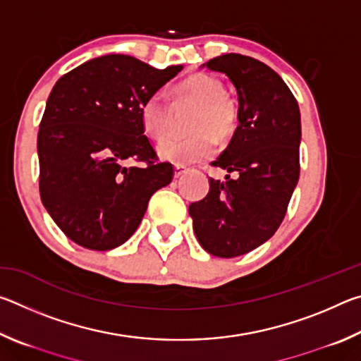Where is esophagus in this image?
<instances>
[{
    "label": "esophagus",
    "mask_w": 361,
    "mask_h": 361,
    "mask_svg": "<svg viewBox=\"0 0 361 361\" xmlns=\"http://www.w3.org/2000/svg\"><path fill=\"white\" fill-rule=\"evenodd\" d=\"M186 167L185 166H178V164H176L175 166V178H180V176L186 172Z\"/></svg>",
    "instance_id": "esophagus-1"
}]
</instances>
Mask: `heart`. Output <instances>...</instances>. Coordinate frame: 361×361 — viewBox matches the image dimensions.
<instances>
[{"mask_svg":"<svg viewBox=\"0 0 361 361\" xmlns=\"http://www.w3.org/2000/svg\"><path fill=\"white\" fill-rule=\"evenodd\" d=\"M175 103H191L195 109L189 119L186 138H167L159 145V156L178 166L212 157L216 140L229 138L239 124V106L219 79L207 73H194L173 87ZM140 119L151 138L162 140L170 132V106L161 94L151 95L140 108Z\"/></svg>","mask_w":361,"mask_h":361,"instance_id":"heart-1","label":"heart"}]
</instances>
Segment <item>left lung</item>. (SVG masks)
<instances>
[{"label": "left lung", "mask_w": 361, "mask_h": 361, "mask_svg": "<svg viewBox=\"0 0 361 361\" xmlns=\"http://www.w3.org/2000/svg\"><path fill=\"white\" fill-rule=\"evenodd\" d=\"M239 95V126L213 167L237 173L210 178L209 194L189 205L195 237L218 258L252 252L282 224L299 178L301 116L288 85L259 60L224 54L205 63Z\"/></svg>", "instance_id": "1"}]
</instances>
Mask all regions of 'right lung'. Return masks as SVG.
<instances>
[{"label": "right lung", "mask_w": 361, "mask_h": 361, "mask_svg": "<svg viewBox=\"0 0 361 361\" xmlns=\"http://www.w3.org/2000/svg\"><path fill=\"white\" fill-rule=\"evenodd\" d=\"M183 70L109 54L76 66L49 95L38 132L39 195L78 245L116 248L137 231L151 195L173 178L140 119L143 102ZM127 160L142 166L127 168Z\"/></svg>", "instance_id": "add662e5"}]
</instances>
